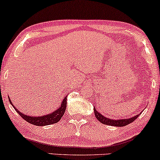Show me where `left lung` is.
<instances>
[{
	"label": "left lung",
	"instance_id": "obj_1",
	"mask_svg": "<svg viewBox=\"0 0 160 160\" xmlns=\"http://www.w3.org/2000/svg\"><path fill=\"white\" fill-rule=\"evenodd\" d=\"M94 112H95V115L97 118L98 120L100 122H101L102 124H107V125H110V126H115V127H124L126 126L130 123L133 122L136 118L139 116L141 112L139 114L135 115V116L132 117L130 118H126V119H118V120H114V119L107 118V117L103 116V115H101L98 111H97V109H95V107H94Z\"/></svg>",
	"mask_w": 160,
	"mask_h": 160
}]
</instances>
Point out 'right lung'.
I'll return each instance as SVG.
<instances>
[{
    "mask_svg": "<svg viewBox=\"0 0 160 160\" xmlns=\"http://www.w3.org/2000/svg\"><path fill=\"white\" fill-rule=\"evenodd\" d=\"M9 98V103H11V105L12 106L13 108L15 109V111L18 112V114L20 115L22 118L24 119L25 121H27L30 124L36 125V126H45V125H50L57 123L60 120L62 117L64 115V112L66 109V104H67V96L63 98V101H62L60 107H59V108L57 110L53 112L50 113V114L43 115V116H29L27 115L24 113H22L20 111L17 109L16 107H14V105L12 104V103L11 102L10 99Z\"/></svg>",
    "mask_w": 160,
    "mask_h": 160,
    "instance_id": "obj_1",
    "label": "right lung"
}]
</instances>
